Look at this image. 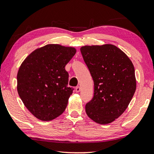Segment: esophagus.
<instances>
[{"label": "esophagus", "instance_id": "1", "mask_svg": "<svg viewBox=\"0 0 154 154\" xmlns=\"http://www.w3.org/2000/svg\"><path fill=\"white\" fill-rule=\"evenodd\" d=\"M75 91H76V92H79L80 91V86H76L75 88Z\"/></svg>", "mask_w": 154, "mask_h": 154}]
</instances>
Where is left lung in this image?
Masks as SVG:
<instances>
[{
    "mask_svg": "<svg viewBox=\"0 0 154 154\" xmlns=\"http://www.w3.org/2000/svg\"><path fill=\"white\" fill-rule=\"evenodd\" d=\"M94 81V97L86 104L87 115L109 124L123 114L136 90L135 69L128 56L111 44L80 48Z\"/></svg>",
    "mask_w": 154,
    "mask_h": 154,
    "instance_id": "8db88e82",
    "label": "left lung"
}]
</instances>
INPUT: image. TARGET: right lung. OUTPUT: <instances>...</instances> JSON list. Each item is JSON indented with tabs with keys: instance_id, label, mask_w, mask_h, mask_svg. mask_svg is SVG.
Returning <instances> with one entry per match:
<instances>
[{
	"instance_id": "1",
	"label": "right lung",
	"mask_w": 154,
	"mask_h": 154,
	"mask_svg": "<svg viewBox=\"0 0 154 154\" xmlns=\"http://www.w3.org/2000/svg\"><path fill=\"white\" fill-rule=\"evenodd\" d=\"M76 49L48 44L37 49L23 61L17 74V91L29 111L44 121L65 111L73 88L68 87L65 66Z\"/></svg>"
}]
</instances>
